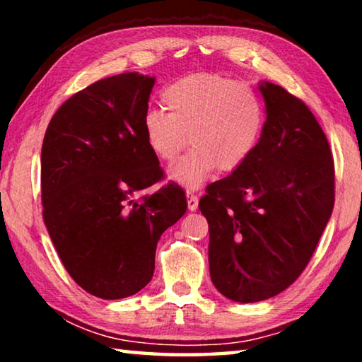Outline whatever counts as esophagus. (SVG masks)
<instances>
[{
    "label": "esophagus",
    "mask_w": 362,
    "mask_h": 362,
    "mask_svg": "<svg viewBox=\"0 0 362 362\" xmlns=\"http://www.w3.org/2000/svg\"><path fill=\"white\" fill-rule=\"evenodd\" d=\"M187 204H188V211L198 209V196L193 194L192 192H187Z\"/></svg>",
    "instance_id": "esophagus-1"
}]
</instances>
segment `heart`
<instances>
[{"label": "heart", "instance_id": "1", "mask_svg": "<svg viewBox=\"0 0 362 362\" xmlns=\"http://www.w3.org/2000/svg\"><path fill=\"white\" fill-rule=\"evenodd\" d=\"M161 100L168 113L150 110L144 116V136L164 163L174 161L188 142L193 145L169 169V179L187 188L203 185L216 168L225 173L240 168L265 126L259 95L223 76L196 73L180 78L163 90Z\"/></svg>", "mask_w": 362, "mask_h": 362}]
</instances>
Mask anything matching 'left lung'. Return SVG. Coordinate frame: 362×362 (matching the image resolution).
Masks as SVG:
<instances>
[{"label": "left lung", "instance_id": "1", "mask_svg": "<svg viewBox=\"0 0 362 362\" xmlns=\"http://www.w3.org/2000/svg\"><path fill=\"white\" fill-rule=\"evenodd\" d=\"M259 89L267 107L259 144L199 201L212 283L241 303L278 296L302 274L334 209V159L320 122L281 86Z\"/></svg>", "mask_w": 362, "mask_h": 362}]
</instances>
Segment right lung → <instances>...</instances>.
I'll return each mask as SVG.
<instances>
[{
    "label": "right lung",
    "instance_id": "add662e5",
    "mask_svg": "<svg viewBox=\"0 0 362 362\" xmlns=\"http://www.w3.org/2000/svg\"><path fill=\"white\" fill-rule=\"evenodd\" d=\"M156 78L127 71L71 95L41 148L42 217L70 276L105 300L134 296L155 273L159 238L187 211L146 145L144 116Z\"/></svg>",
    "mask_w": 362,
    "mask_h": 362
}]
</instances>
